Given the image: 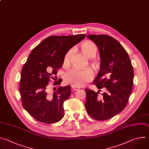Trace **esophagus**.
<instances>
[{
	"label": "esophagus",
	"instance_id": "esophagus-1",
	"mask_svg": "<svg viewBox=\"0 0 149 149\" xmlns=\"http://www.w3.org/2000/svg\"><path fill=\"white\" fill-rule=\"evenodd\" d=\"M71 87H72V89L73 90H75V91L78 90H79L80 88V87H75V86H72Z\"/></svg>",
	"mask_w": 149,
	"mask_h": 149
}]
</instances>
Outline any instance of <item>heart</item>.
Returning <instances> with one entry per match:
<instances>
[{"mask_svg": "<svg viewBox=\"0 0 149 149\" xmlns=\"http://www.w3.org/2000/svg\"><path fill=\"white\" fill-rule=\"evenodd\" d=\"M97 48L93 42L87 40L81 45V51L82 54L88 58H93L97 52ZM72 54V50L68 51L63 58V65L68 66L70 59ZM93 78V74L90 70H78L71 69L68 71L64 77V81L66 83L71 84L72 86L82 87Z\"/></svg>", "mask_w": 149, "mask_h": 149, "instance_id": "1", "label": "heart"}]
</instances>
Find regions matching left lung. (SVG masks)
I'll return each instance as SVG.
<instances>
[{
    "label": "left lung",
    "instance_id": "obj_1",
    "mask_svg": "<svg viewBox=\"0 0 149 149\" xmlns=\"http://www.w3.org/2000/svg\"><path fill=\"white\" fill-rule=\"evenodd\" d=\"M97 46L101 59L100 70L93 83L98 89L106 88L102 97L86 89L85 103L88 114L104 121L113 117L125 108L132 94L133 68L129 56L114 38L106 35H88Z\"/></svg>",
    "mask_w": 149,
    "mask_h": 149
}]
</instances>
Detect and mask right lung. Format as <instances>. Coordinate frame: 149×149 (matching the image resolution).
<instances>
[{
    "label": "right lung",
    "instance_id": "obj_1",
    "mask_svg": "<svg viewBox=\"0 0 149 149\" xmlns=\"http://www.w3.org/2000/svg\"><path fill=\"white\" fill-rule=\"evenodd\" d=\"M84 34L50 36L31 52L22 68L20 80V93L22 105L36 120L51 124L61 120L64 115L63 102L71 94V86H57L51 93L48 82L57 79V70L63 63L67 52L81 41ZM61 81H55L58 86Z\"/></svg>",
    "mask_w": 149,
    "mask_h": 149
}]
</instances>
